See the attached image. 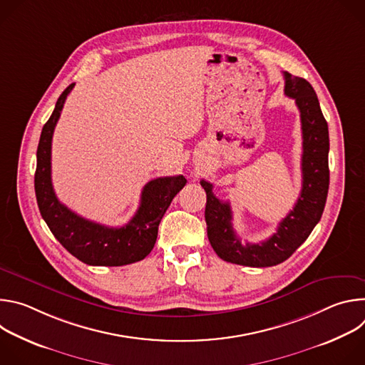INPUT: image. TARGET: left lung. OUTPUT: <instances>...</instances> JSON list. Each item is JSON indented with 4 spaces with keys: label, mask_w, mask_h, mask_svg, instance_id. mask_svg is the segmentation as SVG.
Returning a JSON list of instances; mask_svg holds the SVG:
<instances>
[{
    "label": "left lung",
    "mask_w": 365,
    "mask_h": 365,
    "mask_svg": "<svg viewBox=\"0 0 365 365\" xmlns=\"http://www.w3.org/2000/svg\"><path fill=\"white\" fill-rule=\"evenodd\" d=\"M284 93L293 98L300 113L303 154L302 190L293 210L269 240L245 245L232 228V211L228 202L212 193V185L200 180L206 192L205 221L207 238L214 251L232 264L250 267H272L283 263L309 237L319 222L329 189V133L317 92L299 76L284 72Z\"/></svg>",
    "instance_id": "left-lung-1"
}]
</instances>
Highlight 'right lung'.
Instances as JSON below:
<instances>
[{"label": "right lung", "instance_id": "1", "mask_svg": "<svg viewBox=\"0 0 365 365\" xmlns=\"http://www.w3.org/2000/svg\"><path fill=\"white\" fill-rule=\"evenodd\" d=\"M73 86L75 83L62 92L53 113L41 130L34 175L40 214L55 238L85 264L125 266L140 262L153 250L158 240L159 224L172 199L186 185V179L179 175L150 180L143 187L135 215L128 224L118 228L85 220L61 203L51 185V137Z\"/></svg>", "mask_w": 365, "mask_h": 365}]
</instances>
